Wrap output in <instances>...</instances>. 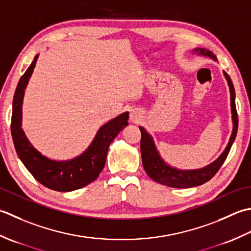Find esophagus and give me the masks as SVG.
<instances>
[{"label":"esophagus","instance_id":"1","mask_svg":"<svg viewBox=\"0 0 251 251\" xmlns=\"http://www.w3.org/2000/svg\"><path fill=\"white\" fill-rule=\"evenodd\" d=\"M130 118H131V120H132L133 122H137V121H139L140 118H141V114L139 112V110L133 109V110L131 111V114H130Z\"/></svg>","mask_w":251,"mask_h":251}]
</instances>
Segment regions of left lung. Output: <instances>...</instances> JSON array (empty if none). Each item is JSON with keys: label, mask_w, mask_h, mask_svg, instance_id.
Segmentation results:
<instances>
[{"label": "left lung", "mask_w": 251, "mask_h": 251, "mask_svg": "<svg viewBox=\"0 0 251 251\" xmlns=\"http://www.w3.org/2000/svg\"><path fill=\"white\" fill-rule=\"evenodd\" d=\"M195 50L199 54L210 56L211 58L216 59V56H214L210 50H206L204 49H196ZM224 75H226L228 86H229V91H231V107H232L233 124H234L231 139H229V142L226 148V151H224L223 154L219 157V159H217L208 167L201 169V170H193V171L177 170V169L169 167L161 160V158L159 154H158V151L154 145V142H152L151 136L145 131L144 127L140 126L142 162L146 173L151 180L160 183L162 185H167V186L176 187V188L193 187V186L201 185V184L211 180V178L214 176V175L219 171V169L221 168L223 162L226 159L235 137H236L237 127H238V115L236 110V105H235L234 85L231 78H229V75L226 73V71H224Z\"/></svg>", "instance_id": "1"}]
</instances>
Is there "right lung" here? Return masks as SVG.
I'll return each mask as SVG.
<instances>
[{
    "label": "right lung",
    "mask_w": 251,
    "mask_h": 251,
    "mask_svg": "<svg viewBox=\"0 0 251 251\" xmlns=\"http://www.w3.org/2000/svg\"><path fill=\"white\" fill-rule=\"evenodd\" d=\"M39 55L22 75L13 100L11 130L15 150L25 167L45 187L57 192L78 190L92 183L100 176L106 162L112 140L127 125L129 114L124 112L107 122L97 132L94 141L82 155L69 161H54L44 157L30 144L22 129V105L25 85L31 75Z\"/></svg>",
    "instance_id": "obj_1"
}]
</instances>
